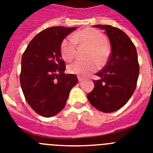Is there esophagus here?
<instances>
[{
    "instance_id": "1",
    "label": "esophagus",
    "mask_w": 153,
    "mask_h": 153,
    "mask_svg": "<svg viewBox=\"0 0 153 153\" xmlns=\"http://www.w3.org/2000/svg\"><path fill=\"white\" fill-rule=\"evenodd\" d=\"M78 77V80H79V82H80V81H82L83 79V78H82L81 76H77Z\"/></svg>"
}]
</instances>
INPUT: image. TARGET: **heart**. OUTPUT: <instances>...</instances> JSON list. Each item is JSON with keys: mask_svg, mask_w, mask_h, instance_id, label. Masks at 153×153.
<instances>
[{"mask_svg": "<svg viewBox=\"0 0 153 153\" xmlns=\"http://www.w3.org/2000/svg\"><path fill=\"white\" fill-rule=\"evenodd\" d=\"M76 44L90 47L86 61L76 60L67 67L68 72L73 74L86 76L94 72L99 65H103L107 61L110 49L106 42V36L94 28H85L75 33L72 36H67L62 41L60 53L64 60L72 61L76 53Z\"/></svg>", "mask_w": 153, "mask_h": 153, "instance_id": "heart-1", "label": "heart"}]
</instances>
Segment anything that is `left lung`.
I'll return each mask as SVG.
<instances>
[{
  "instance_id": "8db88e82",
  "label": "left lung",
  "mask_w": 153,
  "mask_h": 153,
  "mask_svg": "<svg viewBox=\"0 0 153 153\" xmlns=\"http://www.w3.org/2000/svg\"><path fill=\"white\" fill-rule=\"evenodd\" d=\"M105 30L111 44L106 66L96 75L94 88L87 94L93 106L103 113L117 111L125 106L136 88L140 74L136 47L122 30L110 25H94Z\"/></svg>"
}]
</instances>
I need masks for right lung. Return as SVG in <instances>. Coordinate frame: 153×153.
<instances>
[{
	"mask_svg": "<svg viewBox=\"0 0 153 153\" xmlns=\"http://www.w3.org/2000/svg\"><path fill=\"white\" fill-rule=\"evenodd\" d=\"M76 27L58 26L42 30L23 53L20 82L27 102L44 117H51L64 108L77 76L65 74L60 45Z\"/></svg>",
	"mask_w": 153,
	"mask_h": 153,
	"instance_id": "obj_1",
	"label": "right lung"
}]
</instances>
